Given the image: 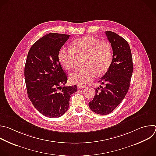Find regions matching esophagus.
Returning <instances> with one entry per match:
<instances>
[{
	"mask_svg": "<svg viewBox=\"0 0 156 156\" xmlns=\"http://www.w3.org/2000/svg\"><path fill=\"white\" fill-rule=\"evenodd\" d=\"M85 87H86V86H84V85H82V84H77V87L78 89H83V88H84Z\"/></svg>",
	"mask_w": 156,
	"mask_h": 156,
	"instance_id": "obj_1",
	"label": "esophagus"
}]
</instances>
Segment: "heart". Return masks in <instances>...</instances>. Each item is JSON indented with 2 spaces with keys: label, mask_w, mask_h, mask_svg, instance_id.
Returning <instances> with one entry per match:
<instances>
[{
  "label": "heart",
  "mask_w": 156,
  "mask_h": 156,
  "mask_svg": "<svg viewBox=\"0 0 156 156\" xmlns=\"http://www.w3.org/2000/svg\"><path fill=\"white\" fill-rule=\"evenodd\" d=\"M86 56L84 69H76L70 76L73 83H89L97 73L102 75L109 69L113 58L112 47L110 42L100 41L98 38L85 36L80 38L71 44V49L62 48L58 53V59L67 70L73 68L76 56Z\"/></svg>",
  "instance_id": "b5f03b06"
}]
</instances>
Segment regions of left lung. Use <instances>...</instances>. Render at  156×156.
Instances as JSON below:
<instances>
[{"label": "left lung", "instance_id": "obj_1", "mask_svg": "<svg viewBox=\"0 0 156 156\" xmlns=\"http://www.w3.org/2000/svg\"><path fill=\"white\" fill-rule=\"evenodd\" d=\"M113 49L111 66L99 82L105 84L95 89L93 100L89 102L92 111L101 115L112 113L122 101L130 87L133 72V61L127 41L117 34L106 31Z\"/></svg>", "mask_w": 156, "mask_h": 156}]
</instances>
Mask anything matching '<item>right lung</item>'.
<instances>
[{
    "instance_id": "1",
    "label": "right lung",
    "mask_w": 156,
    "mask_h": 156,
    "mask_svg": "<svg viewBox=\"0 0 156 156\" xmlns=\"http://www.w3.org/2000/svg\"><path fill=\"white\" fill-rule=\"evenodd\" d=\"M70 35L49 33L30 48L24 67L29 98L43 115L55 118L69 109L70 97L77 91L76 86H66V73L58 59L60 49Z\"/></svg>"
}]
</instances>
